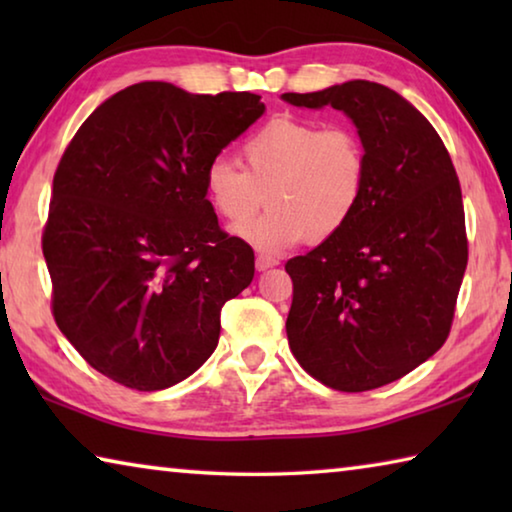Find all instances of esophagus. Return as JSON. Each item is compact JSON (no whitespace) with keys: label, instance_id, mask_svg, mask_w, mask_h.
<instances>
[{"label":"esophagus","instance_id":"obj_1","mask_svg":"<svg viewBox=\"0 0 512 512\" xmlns=\"http://www.w3.org/2000/svg\"><path fill=\"white\" fill-rule=\"evenodd\" d=\"M277 262H280V259L277 257H273V255H257V259H255V266H257V271H266V268H273V266H277Z\"/></svg>","mask_w":512,"mask_h":512}]
</instances>
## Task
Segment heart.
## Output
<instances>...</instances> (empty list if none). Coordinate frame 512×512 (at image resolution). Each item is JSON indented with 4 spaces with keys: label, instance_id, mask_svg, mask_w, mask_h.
Here are the masks:
<instances>
[{
    "label": "heart",
    "instance_id": "obj_1",
    "mask_svg": "<svg viewBox=\"0 0 512 512\" xmlns=\"http://www.w3.org/2000/svg\"><path fill=\"white\" fill-rule=\"evenodd\" d=\"M241 167L216 158L205 169V196L232 232H241L266 205L246 237L264 250L302 239L325 241L357 214L368 189V151L352 126L275 117L246 137Z\"/></svg>",
    "mask_w": 512,
    "mask_h": 512
}]
</instances>
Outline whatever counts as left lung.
<instances>
[{
	"label": "left lung",
	"mask_w": 512,
	"mask_h": 512,
	"mask_svg": "<svg viewBox=\"0 0 512 512\" xmlns=\"http://www.w3.org/2000/svg\"><path fill=\"white\" fill-rule=\"evenodd\" d=\"M282 99L343 110L366 144L357 214L284 268L293 357L334 391H372L447 341L467 266L461 183L436 128L386 85L348 81Z\"/></svg>",
	"instance_id": "1"
}]
</instances>
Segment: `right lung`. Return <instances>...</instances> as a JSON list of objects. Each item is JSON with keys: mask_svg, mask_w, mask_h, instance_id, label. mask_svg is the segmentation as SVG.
Instances as JSON below:
<instances>
[{"mask_svg": "<svg viewBox=\"0 0 512 512\" xmlns=\"http://www.w3.org/2000/svg\"><path fill=\"white\" fill-rule=\"evenodd\" d=\"M259 99L135 83L83 121L58 162L42 230L51 314L121 386L162 391L201 368L223 305L253 282V248L219 228L205 169L262 117Z\"/></svg>", "mask_w": 512, "mask_h": 512, "instance_id": "obj_1", "label": "right lung"}]
</instances>
